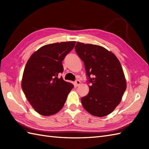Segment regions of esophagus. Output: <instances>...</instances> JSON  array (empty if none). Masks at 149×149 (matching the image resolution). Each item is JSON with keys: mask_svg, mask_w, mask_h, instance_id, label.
<instances>
[{"mask_svg": "<svg viewBox=\"0 0 149 149\" xmlns=\"http://www.w3.org/2000/svg\"><path fill=\"white\" fill-rule=\"evenodd\" d=\"M75 86H79V85L81 84V81H80L79 80H77V81H75Z\"/></svg>", "mask_w": 149, "mask_h": 149, "instance_id": "obj_1", "label": "esophagus"}]
</instances>
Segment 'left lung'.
<instances>
[{"label": "left lung", "mask_w": 149, "mask_h": 149, "mask_svg": "<svg viewBox=\"0 0 149 149\" xmlns=\"http://www.w3.org/2000/svg\"><path fill=\"white\" fill-rule=\"evenodd\" d=\"M75 49L84 62L91 83L89 93L81 98L82 105L95 116L109 115L121 102L127 88L119 60L112 52L100 45L77 42Z\"/></svg>", "instance_id": "obj_1"}]
</instances>
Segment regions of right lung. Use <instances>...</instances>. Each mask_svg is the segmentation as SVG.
Here are the masks:
<instances>
[{"label": "right lung", "instance_id": "1", "mask_svg": "<svg viewBox=\"0 0 149 149\" xmlns=\"http://www.w3.org/2000/svg\"><path fill=\"white\" fill-rule=\"evenodd\" d=\"M75 42L45 45L31 56L25 66L22 88L36 111L43 116L58 113L74 85L58 77L62 61L74 49Z\"/></svg>", "mask_w": 149, "mask_h": 149}]
</instances>
